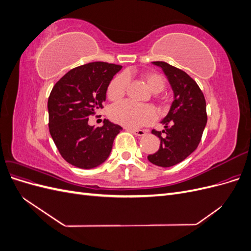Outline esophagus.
I'll list each match as a JSON object with an SVG mask.
<instances>
[{
	"label": "esophagus",
	"instance_id": "esophagus-1",
	"mask_svg": "<svg viewBox=\"0 0 251 251\" xmlns=\"http://www.w3.org/2000/svg\"><path fill=\"white\" fill-rule=\"evenodd\" d=\"M127 131H130L131 133H133L136 136H144L147 134V131L144 130H136V128H126Z\"/></svg>",
	"mask_w": 251,
	"mask_h": 251
}]
</instances>
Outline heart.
<instances>
[{
  "instance_id": "heart-1",
  "label": "heart",
  "mask_w": 251,
  "mask_h": 251,
  "mask_svg": "<svg viewBox=\"0 0 251 251\" xmlns=\"http://www.w3.org/2000/svg\"><path fill=\"white\" fill-rule=\"evenodd\" d=\"M127 76L130 73L118 74L108 86L107 95L111 100H118L126 94ZM142 79L153 93H159L165 87V80L161 74L156 72H146ZM110 117L116 124L126 127H139L151 124L155 119V111L150 105L137 104L125 100L114 104L110 110Z\"/></svg>"
}]
</instances>
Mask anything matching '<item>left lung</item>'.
I'll list each match as a JSON object with an SVG mask.
<instances>
[{
	"label": "left lung",
	"mask_w": 251,
	"mask_h": 251,
	"mask_svg": "<svg viewBox=\"0 0 251 251\" xmlns=\"http://www.w3.org/2000/svg\"><path fill=\"white\" fill-rule=\"evenodd\" d=\"M160 67L174 91V101L162 120L164 130H151L160 139V148L149 155V161L170 168L183 161L198 148L207 123L206 102L197 82L183 70L165 62H153Z\"/></svg>",
	"instance_id": "obj_1"
}]
</instances>
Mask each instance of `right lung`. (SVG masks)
Instances as JSON below:
<instances>
[{
    "instance_id": "1",
    "label": "right lung",
    "mask_w": 251,
    "mask_h": 251,
    "mask_svg": "<svg viewBox=\"0 0 251 251\" xmlns=\"http://www.w3.org/2000/svg\"><path fill=\"white\" fill-rule=\"evenodd\" d=\"M121 66L94 62L74 68L52 88L48 98L49 132L59 154L76 168H96L107 160L123 130L104 119L91 126L89 117L102 109L108 86Z\"/></svg>"
}]
</instances>
